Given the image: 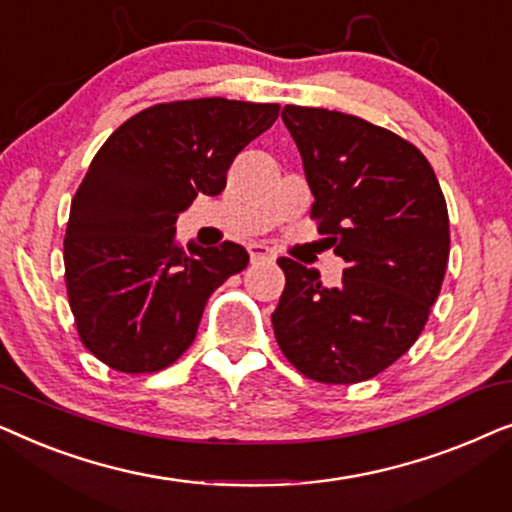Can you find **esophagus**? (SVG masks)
I'll return each mask as SVG.
<instances>
[{
  "mask_svg": "<svg viewBox=\"0 0 512 512\" xmlns=\"http://www.w3.org/2000/svg\"><path fill=\"white\" fill-rule=\"evenodd\" d=\"M249 256H251V261H275L277 258V254L275 251H272L270 247H265V244H251L249 247Z\"/></svg>",
  "mask_w": 512,
  "mask_h": 512,
  "instance_id": "obj_1",
  "label": "esophagus"
}]
</instances>
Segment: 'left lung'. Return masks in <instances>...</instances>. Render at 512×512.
I'll return each mask as SVG.
<instances>
[{
    "mask_svg": "<svg viewBox=\"0 0 512 512\" xmlns=\"http://www.w3.org/2000/svg\"><path fill=\"white\" fill-rule=\"evenodd\" d=\"M312 188L310 219L345 258L342 284L279 258L286 286L272 312L277 345L298 373L356 384L401 359L424 331L450 256L436 172L396 132L340 111H282Z\"/></svg>",
    "mask_w": 512,
    "mask_h": 512,
    "instance_id": "obj_1",
    "label": "left lung"
}]
</instances>
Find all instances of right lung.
<instances>
[{"label": "right lung", "instance_id": "add662e5", "mask_svg": "<svg viewBox=\"0 0 512 512\" xmlns=\"http://www.w3.org/2000/svg\"><path fill=\"white\" fill-rule=\"evenodd\" d=\"M279 104L200 97L153 104L116 128L76 188L65 235V284L76 331L118 373L172 366L191 347L212 293L247 268L235 242L188 247L177 216L219 195L237 153Z\"/></svg>", "mask_w": 512, "mask_h": 512}]
</instances>
